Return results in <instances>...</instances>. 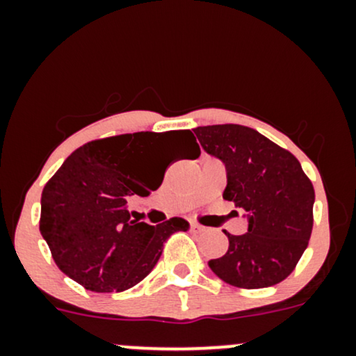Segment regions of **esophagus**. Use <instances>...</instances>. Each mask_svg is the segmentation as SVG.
Wrapping results in <instances>:
<instances>
[{
    "instance_id": "obj_1",
    "label": "esophagus",
    "mask_w": 356,
    "mask_h": 356,
    "mask_svg": "<svg viewBox=\"0 0 356 356\" xmlns=\"http://www.w3.org/2000/svg\"><path fill=\"white\" fill-rule=\"evenodd\" d=\"M191 229L192 231H202V226L201 224H197V222H194V220H191Z\"/></svg>"
}]
</instances>
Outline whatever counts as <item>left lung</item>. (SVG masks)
Returning a JSON list of instances; mask_svg holds the SVG:
<instances>
[{
  "instance_id": "left-lung-1",
  "label": "left lung",
  "mask_w": 356,
  "mask_h": 356,
  "mask_svg": "<svg viewBox=\"0 0 356 356\" xmlns=\"http://www.w3.org/2000/svg\"><path fill=\"white\" fill-rule=\"evenodd\" d=\"M207 154L227 170L222 197L248 212V232L232 236L209 268L227 284L256 289L275 286L296 268L313 229L314 189L291 152L244 125L194 129Z\"/></svg>"
}]
</instances>
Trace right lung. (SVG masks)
I'll list each match as a JSON object with an SVG mask.
<instances>
[{
	"mask_svg": "<svg viewBox=\"0 0 356 356\" xmlns=\"http://www.w3.org/2000/svg\"><path fill=\"white\" fill-rule=\"evenodd\" d=\"M201 154L191 130L136 132L79 147L42 194L40 231L56 266L85 289L120 293L152 271L164 243L189 222L172 218L159 226L130 220V195H149L162 184L154 161L170 142Z\"/></svg>",
	"mask_w": 356,
	"mask_h": 356,
	"instance_id": "1",
	"label": "right lung"
}]
</instances>
